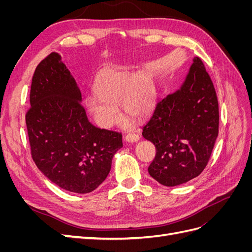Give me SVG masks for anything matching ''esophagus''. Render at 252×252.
Wrapping results in <instances>:
<instances>
[{
    "mask_svg": "<svg viewBox=\"0 0 252 252\" xmlns=\"http://www.w3.org/2000/svg\"><path fill=\"white\" fill-rule=\"evenodd\" d=\"M125 140L129 143H135L140 140V135L139 134H133V133H128L125 136Z\"/></svg>",
    "mask_w": 252,
    "mask_h": 252,
    "instance_id": "1",
    "label": "esophagus"
}]
</instances>
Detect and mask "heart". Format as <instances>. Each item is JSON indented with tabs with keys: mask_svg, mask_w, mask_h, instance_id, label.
Wrapping results in <instances>:
<instances>
[{
	"mask_svg": "<svg viewBox=\"0 0 252 252\" xmlns=\"http://www.w3.org/2000/svg\"><path fill=\"white\" fill-rule=\"evenodd\" d=\"M95 90L97 94L86 97L85 107L102 128L119 123L121 106L127 116L140 119L147 116L156 102L154 85L139 73L106 71L97 79Z\"/></svg>",
	"mask_w": 252,
	"mask_h": 252,
	"instance_id": "b5f03b06",
	"label": "heart"
}]
</instances>
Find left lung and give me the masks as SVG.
Listing matches in <instances>:
<instances>
[{
	"mask_svg": "<svg viewBox=\"0 0 252 252\" xmlns=\"http://www.w3.org/2000/svg\"><path fill=\"white\" fill-rule=\"evenodd\" d=\"M142 134L156 146L148 172L159 184L178 186L201 174L219 134V103L200 58L180 89L157 103Z\"/></svg>",
	"mask_w": 252,
	"mask_h": 252,
	"instance_id": "8db88e82",
	"label": "left lung"
}]
</instances>
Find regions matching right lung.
<instances>
[{
  "label": "right lung",
  "instance_id": "right-lung-1",
  "mask_svg": "<svg viewBox=\"0 0 252 252\" xmlns=\"http://www.w3.org/2000/svg\"><path fill=\"white\" fill-rule=\"evenodd\" d=\"M82 94L61 56L36 66L26 126L32 157L45 177L67 191L88 193L107 178L122 134L94 126Z\"/></svg>",
  "mask_w": 252,
  "mask_h": 252
}]
</instances>
